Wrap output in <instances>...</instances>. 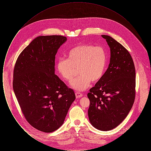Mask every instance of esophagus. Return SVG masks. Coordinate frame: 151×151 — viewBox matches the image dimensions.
<instances>
[{"mask_svg":"<svg viewBox=\"0 0 151 151\" xmlns=\"http://www.w3.org/2000/svg\"><path fill=\"white\" fill-rule=\"evenodd\" d=\"M75 95H76V98H80V97H82L83 96V94L80 93V92H76Z\"/></svg>","mask_w":151,"mask_h":151,"instance_id":"1","label":"esophagus"}]
</instances>
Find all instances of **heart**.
Wrapping results in <instances>:
<instances>
[{"label": "heart", "instance_id": "1", "mask_svg": "<svg viewBox=\"0 0 151 151\" xmlns=\"http://www.w3.org/2000/svg\"><path fill=\"white\" fill-rule=\"evenodd\" d=\"M106 54L101 46L81 45L72 48L67 54V59L60 58L56 68L60 76L68 82L73 80L77 70L80 76L71 84L78 91H83L102 77L106 65Z\"/></svg>", "mask_w": 151, "mask_h": 151}]
</instances>
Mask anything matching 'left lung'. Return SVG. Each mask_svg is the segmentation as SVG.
<instances>
[{
    "label": "left lung",
    "instance_id": "left-lung-1",
    "mask_svg": "<svg viewBox=\"0 0 151 151\" xmlns=\"http://www.w3.org/2000/svg\"><path fill=\"white\" fill-rule=\"evenodd\" d=\"M110 49L106 71L87 96L91 124L101 131H110L126 118L135 97V68L132 57L121 43L102 35Z\"/></svg>",
    "mask_w": 151,
    "mask_h": 151
}]
</instances>
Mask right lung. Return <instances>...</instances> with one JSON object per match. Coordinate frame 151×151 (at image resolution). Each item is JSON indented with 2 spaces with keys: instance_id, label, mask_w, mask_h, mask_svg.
Segmentation results:
<instances>
[{
  "instance_id": "right-lung-1",
  "label": "right lung",
  "mask_w": 151,
  "mask_h": 151,
  "mask_svg": "<svg viewBox=\"0 0 151 151\" xmlns=\"http://www.w3.org/2000/svg\"><path fill=\"white\" fill-rule=\"evenodd\" d=\"M66 41L64 36H38L14 65L13 88L22 112L31 126L45 132L63 124L76 99L72 89L55 75V55Z\"/></svg>"
}]
</instances>
